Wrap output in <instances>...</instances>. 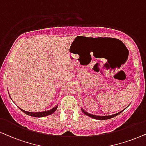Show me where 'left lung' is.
Masks as SVG:
<instances>
[{
  "mask_svg": "<svg viewBox=\"0 0 146 146\" xmlns=\"http://www.w3.org/2000/svg\"><path fill=\"white\" fill-rule=\"evenodd\" d=\"M82 111H83L84 113L86 114V115H88V116L92 117V118H94V119H96V120H108V119L112 118V117H113L116 116V115H118L119 113H120L122 111H121L118 112V113H117L113 114V115H106V116H103V115H93V114H91V113H88V112L86 111L85 110H84L83 109H82Z\"/></svg>",
  "mask_w": 146,
  "mask_h": 146,
  "instance_id": "left-lung-1",
  "label": "left lung"
}]
</instances>
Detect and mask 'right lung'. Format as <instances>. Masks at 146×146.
Wrapping results in <instances>:
<instances>
[{"label":"right lung","instance_id":"1","mask_svg":"<svg viewBox=\"0 0 146 146\" xmlns=\"http://www.w3.org/2000/svg\"><path fill=\"white\" fill-rule=\"evenodd\" d=\"M58 108V106H56L55 108H52V110H48V111H41V112H30V111H24V110H22V109L20 108L22 111L24 112V113H25L26 114H27V115H31V116H33V117H45V116H47V115H51L52 113H53L54 111H56V110H57Z\"/></svg>","mask_w":146,"mask_h":146}]
</instances>
